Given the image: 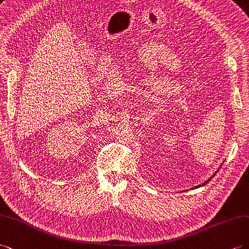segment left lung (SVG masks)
<instances>
[{"instance_id": "obj_1", "label": "left lung", "mask_w": 249, "mask_h": 249, "mask_svg": "<svg viewBox=\"0 0 249 249\" xmlns=\"http://www.w3.org/2000/svg\"><path fill=\"white\" fill-rule=\"evenodd\" d=\"M216 172H217V171H216ZM214 175H215V174H213V176H214ZM213 176H212V177H213ZM212 177H211V178H212ZM211 178H210V179H208V180H207V181H205V182H204L203 184H199V186H197V187H196V188H198V187H201V186H205V184H206L207 182H209V181L211 180Z\"/></svg>"}]
</instances>
